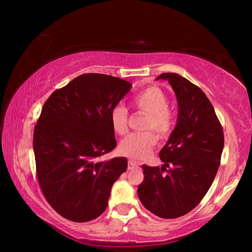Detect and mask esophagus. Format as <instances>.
I'll return each instance as SVG.
<instances>
[{"label": "esophagus", "mask_w": 252, "mask_h": 252, "mask_svg": "<svg viewBox=\"0 0 252 252\" xmlns=\"http://www.w3.org/2000/svg\"><path fill=\"white\" fill-rule=\"evenodd\" d=\"M139 168V164L136 163V162L132 161V160H129V162H127V169L129 170H133V169H138Z\"/></svg>", "instance_id": "obj_1"}]
</instances>
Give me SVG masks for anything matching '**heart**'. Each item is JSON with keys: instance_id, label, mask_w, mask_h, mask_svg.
I'll return each mask as SVG.
<instances>
[{"instance_id": "b5f03b06", "label": "heart", "mask_w": 252, "mask_h": 252, "mask_svg": "<svg viewBox=\"0 0 252 252\" xmlns=\"http://www.w3.org/2000/svg\"><path fill=\"white\" fill-rule=\"evenodd\" d=\"M132 105L138 111L146 113L141 123V132H134L122 140L119 146L121 155L133 160H141L151 153L159 139H165L171 134L174 126L173 114L169 108V100L160 88L151 85L132 96ZM112 130L119 135L127 131L129 112L126 106L118 104L110 114ZM155 131L154 134L153 132Z\"/></svg>"}]
</instances>
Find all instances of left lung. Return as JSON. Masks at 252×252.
Instances as JSON below:
<instances>
[{
  "label": "left lung",
  "instance_id": "1",
  "mask_svg": "<svg viewBox=\"0 0 252 252\" xmlns=\"http://www.w3.org/2000/svg\"><path fill=\"white\" fill-rule=\"evenodd\" d=\"M178 100L177 126L161 149L164 165H142L144 179L138 188L140 201L164 219L187 215L198 206L218 171L224 138L215 109L204 92L177 73H162Z\"/></svg>",
  "mask_w": 252,
  "mask_h": 252
}]
</instances>
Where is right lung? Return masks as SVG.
<instances>
[{
    "mask_svg": "<svg viewBox=\"0 0 252 252\" xmlns=\"http://www.w3.org/2000/svg\"><path fill=\"white\" fill-rule=\"evenodd\" d=\"M131 87L116 76L87 73L45 101L33 133L36 176L46 201L63 218H97L126 170V158H97L117 147L110 114Z\"/></svg>",
    "mask_w": 252,
    "mask_h": 252,
    "instance_id": "right-lung-1",
    "label": "right lung"
}]
</instances>
